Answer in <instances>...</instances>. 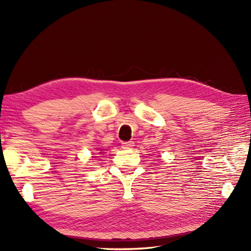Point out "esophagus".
Returning <instances> with one entry per match:
<instances>
[{
  "instance_id": "1",
  "label": "esophagus",
  "mask_w": 251,
  "mask_h": 251,
  "mask_svg": "<svg viewBox=\"0 0 251 251\" xmlns=\"http://www.w3.org/2000/svg\"><path fill=\"white\" fill-rule=\"evenodd\" d=\"M134 141H126V142H123L122 143V148L123 149H131L132 147H134Z\"/></svg>"
}]
</instances>
